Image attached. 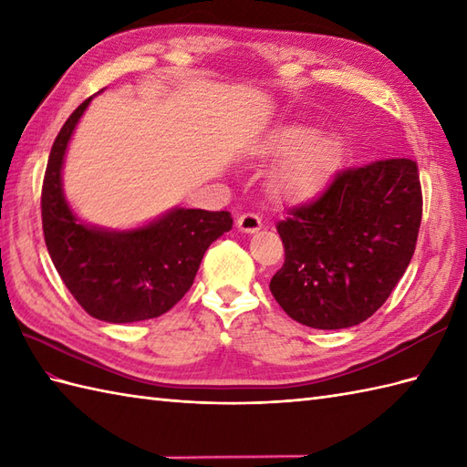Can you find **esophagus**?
Instances as JSON below:
<instances>
[{"label":"esophagus","mask_w":467,"mask_h":467,"mask_svg":"<svg viewBox=\"0 0 467 467\" xmlns=\"http://www.w3.org/2000/svg\"><path fill=\"white\" fill-rule=\"evenodd\" d=\"M236 226L238 231L241 233H246V234H253L256 231H260V226H263V223H260V216L254 214V213H244L236 219Z\"/></svg>","instance_id":"1"}]
</instances>
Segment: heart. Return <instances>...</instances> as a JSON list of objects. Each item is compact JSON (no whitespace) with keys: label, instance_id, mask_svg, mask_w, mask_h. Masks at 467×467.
<instances>
[{"label":"heart","instance_id":"b5f03b06","mask_svg":"<svg viewBox=\"0 0 467 467\" xmlns=\"http://www.w3.org/2000/svg\"><path fill=\"white\" fill-rule=\"evenodd\" d=\"M308 125L278 129L265 143L268 155H292L280 171V184L292 197H312L328 181L340 157V143L334 137H320Z\"/></svg>","mask_w":467,"mask_h":467}]
</instances>
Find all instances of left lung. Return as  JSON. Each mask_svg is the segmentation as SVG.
<instances>
[{"mask_svg":"<svg viewBox=\"0 0 467 467\" xmlns=\"http://www.w3.org/2000/svg\"><path fill=\"white\" fill-rule=\"evenodd\" d=\"M420 223L416 161L396 157L346 169L318 199L290 209L276 224L285 265L270 280V292L305 327H356L404 276Z\"/></svg>","mask_w":467,"mask_h":467,"instance_id":"1","label":"left lung"}]
</instances>
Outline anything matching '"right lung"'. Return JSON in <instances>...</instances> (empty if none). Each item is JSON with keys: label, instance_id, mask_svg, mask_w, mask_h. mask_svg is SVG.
<instances>
[{"label": "right lung", "instance_id": "obj_1", "mask_svg": "<svg viewBox=\"0 0 467 467\" xmlns=\"http://www.w3.org/2000/svg\"><path fill=\"white\" fill-rule=\"evenodd\" d=\"M91 99L69 115L53 140L41 189L43 236L63 285L89 317L111 324L157 318L187 295L207 248L233 229V216L172 209L133 231L81 223L65 201L61 169Z\"/></svg>", "mask_w": 467, "mask_h": 467}]
</instances>
